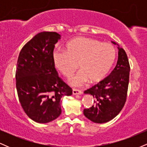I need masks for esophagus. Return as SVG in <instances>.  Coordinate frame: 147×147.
<instances>
[{
	"mask_svg": "<svg viewBox=\"0 0 147 147\" xmlns=\"http://www.w3.org/2000/svg\"><path fill=\"white\" fill-rule=\"evenodd\" d=\"M72 94L73 95H81L82 94V91L80 90H78V89H72Z\"/></svg>",
	"mask_w": 147,
	"mask_h": 147,
	"instance_id": "1",
	"label": "esophagus"
}]
</instances>
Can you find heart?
<instances>
[{"instance_id": "obj_1", "label": "heart", "mask_w": 147, "mask_h": 147, "mask_svg": "<svg viewBox=\"0 0 147 147\" xmlns=\"http://www.w3.org/2000/svg\"><path fill=\"white\" fill-rule=\"evenodd\" d=\"M115 57L116 50L111 43L80 36L68 41L65 51L55 50L52 62L55 68L66 77L77 70L78 63L81 71L70 79V83L79 86L88 80L90 83L102 80L112 68Z\"/></svg>"}]
</instances>
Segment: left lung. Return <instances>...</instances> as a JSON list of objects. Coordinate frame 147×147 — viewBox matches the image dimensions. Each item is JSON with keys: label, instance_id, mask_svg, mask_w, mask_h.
Segmentation results:
<instances>
[{"label": "left lung", "instance_id": "8db88e82", "mask_svg": "<svg viewBox=\"0 0 147 147\" xmlns=\"http://www.w3.org/2000/svg\"><path fill=\"white\" fill-rule=\"evenodd\" d=\"M115 45V42H113ZM118 60L110 75L84 91L95 98L94 104L84 110V115L95 123L102 124L115 117L122 111L127 97L130 65L127 55L118 47Z\"/></svg>", "mask_w": 147, "mask_h": 147}]
</instances>
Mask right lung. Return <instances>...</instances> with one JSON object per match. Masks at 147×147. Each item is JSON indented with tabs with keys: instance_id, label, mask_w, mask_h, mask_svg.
I'll return each instance as SVG.
<instances>
[{
	"instance_id": "right-lung-1",
	"label": "right lung",
	"mask_w": 147,
	"mask_h": 147,
	"mask_svg": "<svg viewBox=\"0 0 147 147\" xmlns=\"http://www.w3.org/2000/svg\"><path fill=\"white\" fill-rule=\"evenodd\" d=\"M60 35L37 34L21 49L16 70L18 97L23 111L34 122L48 123L61 113L60 101L72 90L59 77L52 53Z\"/></svg>"
}]
</instances>
